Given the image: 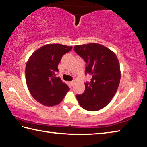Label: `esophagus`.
Listing matches in <instances>:
<instances>
[{"instance_id": "34e87169", "label": "esophagus", "mask_w": 147, "mask_h": 147, "mask_svg": "<svg viewBox=\"0 0 147 147\" xmlns=\"http://www.w3.org/2000/svg\"><path fill=\"white\" fill-rule=\"evenodd\" d=\"M74 83V81H71V82H69V84H70V85H71V86H73Z\"/></svg>"}]
</instances>
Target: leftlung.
Segmentation results:
<instances>
[{"mask_svg": "<svg viewBox=\"0 0 147 147\" xmlns=\"http://www.w3.org/2000/svg\"><path fill=\"white\" fill-rule=\"evenodd\" d=\"M74 51L87 63L86 74H91L90 82L84 83V93L76 95L82 108L98 111L110 102L121 80L120 65L115 53L99 43L75 45Z\"/></svg>", "mask_w": 147, "mask_h": 147, "instance_id": "left-lung-1", "label": "left lung"}]
</instances>
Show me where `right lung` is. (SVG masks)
I'll list each match as a JSON object with an SVG mask.
<instances>
[{
  "label": "right lung",
  "instance_id": "right-lung-1",
  "mask_svg": "<svg viewBox=\"0 0 147 147\" xmlns=\"http://www.w3.org/2000/svg\"><path fill=\"white\" fill-rule=\"evenodd\" d=\"M72 46L58 43L47 44L30 56L26 65L25 75L28 89L33 98L46 106L61 102L69 88L56 74L63 54Z\"/></svg>",
  "mask_w": 147,
  "mask_h": 147
}]
</instances>
